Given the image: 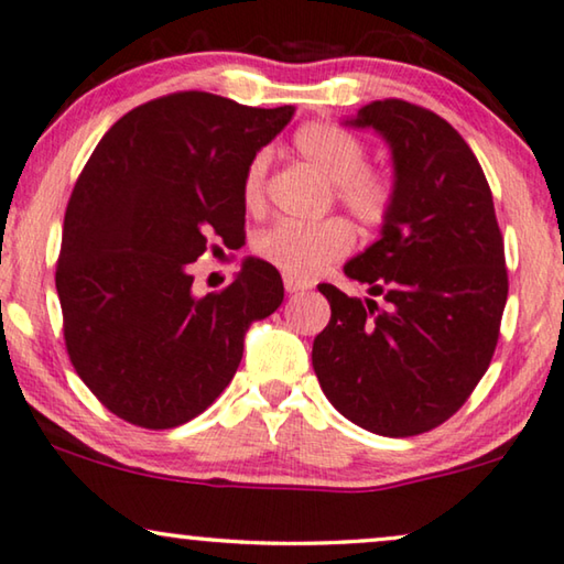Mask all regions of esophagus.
I'll return each instance as SVG.
<instances>
[{"label": "esophagus", "mask_w": 564, "mask_h": 564, "mask_svg": "<svg viewBox=\"0 0 564 564\" xmlns=\"http://www.w3.org/2000/svg\"><path fill=\"white\" fill-rule=\"evenodd\" d=\"M310 284L302 282V280H294V276H284V290H288V294H300L307 290Z\"/></svg>", "instance_id": "obj_1"}]
</instances>
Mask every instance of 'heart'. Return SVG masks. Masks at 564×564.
I'll use <instances>...</instances> for the list:
<instances>
[{"instance_id": "heart-1", "label": "heart", "mask_w": 564, "mask_h": 564, "mask_svg": "<svg viewBox=\"0 0 564 564\" xmlns=\"http://www.w3.org/2000/svg\"><path fill=\"white\" fill-rule=\"evenodd\" d=\"M292 144L304 162L332 182V197L359 225L380 229L392 217L397 187L382 170L367 167V147L349 129L332 122L300 127ZM267 172L270 154L260 152L249 160L242 177V202L247 212L260 215L267 207ZM355 229L343 217L322 221L282 219L257 237L254 249L264 262L294 280H312L352 252Z\"/></svg>"}]
</instances>
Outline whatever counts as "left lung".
I'll list each match as a JSON object with an SVG mask.
<instances>
[{
  "label": "left lung",
  "instance_id": "1",
  "mask_svg": "<svg viewBox=\"0 0 564 564\" xmlns=\"http://www.w3.org/2000/svg\"><path fill=\"white\" fill-rule=\"evenodd\" d=\"M349 124L377 129L394 156L392 217L345 267L387 307L319 284L332 317L312 367L349 422L414 437L463 408L492 362L510 290L505 239L485 172L447 119L377 99Z\"/></svg>",
  "mask_w": 564,
  "mask_h": 564
}]
</instances>
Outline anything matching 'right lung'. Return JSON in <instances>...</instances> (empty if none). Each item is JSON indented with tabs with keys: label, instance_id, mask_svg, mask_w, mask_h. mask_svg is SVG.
Masks as SVG:
<instances>
[{
	"label": "right lung",
	"instance_id": "obj_1",
	"mask_svg": "<svg viewBox=\"0 0 564 564\" xmlns=\"http://www.w3.org/2000/svg\"><path fill=\"white\" fill-rule=\"evenodd\" d=\"M292 112L172 91L117 119L87 160L54 282L69 362L119 420H195L232 382L247 327L282 304L270 262L247 260L205 297L192 294L189 264L245 245V170Z\"/></svg>",
	"mask_w": 564,
	"mask_h": 564
}]
</instances>
